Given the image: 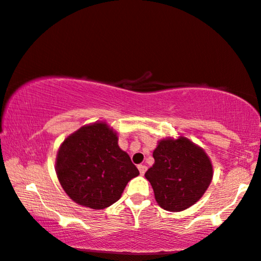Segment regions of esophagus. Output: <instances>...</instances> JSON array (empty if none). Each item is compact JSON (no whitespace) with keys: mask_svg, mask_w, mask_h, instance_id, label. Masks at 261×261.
<instances>
[{"mask_svg":"<svg viewBox=\"0 0 261 261\" xmlns=\"http://www.w3.org/2000/svg\"><path fill=\"white\" fill-rule=\"evenodd\" d=\"M138 169H139V173H140V174L144 175V174H145V172H146L147 167L145 166V165H138Z\"/></svg>","mask_w":261,"mask_h":261,"instance_id":"obj_1","label":"esophagus"}]
</instances>
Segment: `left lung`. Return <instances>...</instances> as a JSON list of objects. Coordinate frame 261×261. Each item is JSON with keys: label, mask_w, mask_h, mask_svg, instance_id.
I'll list each match as a JSON object with an SVG mask.
<instances>
[{"label": "left lung", "mask_w": 261, "mask_h": 261, "mask_svg": "<svg viewBox=\"0 0 261 261\" xmlns=\"http://www.w3.org/2000/svg\"><path fill=\"white\" fill-rule=\"evenodd\" d=\"M154 165L145 177L155 201L167 212H182L197 202L213 179V166L205 152L189 139H164L153 151Z\"/></svg>", "instance_id": "obj_1"}]
</instances>
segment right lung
<instances>
[{
	"mask_svg": "<svg viewBox=\"0 0 261 261\" xmlns=\"http://www.w3.org/2000/svg\"><path fill=\"white\" fill-rule=\"evenodd\" d=\"M118 137L106 123L82 126L64 140L57 155V175L76 203L105 209L117 202L127 182L139 175Z\"/></svg>",
	"mask_w": 261,
	"mask_h": 261,
	"instance_id": "right-lung-1",
	"label": "right lung"
}]
</instances>
